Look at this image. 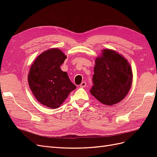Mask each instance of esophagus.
Listing matches in <instances>:
<instances>
[{
    "mask_svg": "<svg viewBox=\"0 0 157 157\" xmlns=\"http://www.w3.org/2000/svg\"><path fill=\"white\" fill-rule=\"evenodd\" d=\"M86 86V83L85 82H82L81 84H80V88H84V87H85Z\"/></svg>",
    "mask_w": 157,
    "mask_h": 157,
    "instance_id": "esophagus-1",
    "label": "esophagus"
}]
</instances>
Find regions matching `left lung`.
I'll return each instance as SVG.
<instances>
[{
    "mask_svg": "<svg viewBox=\"0 0 157 157\" xmlns=\"http://www.w3.org/2000/svg\"><path fill=\"white\" fill-rule=\"evenodd\" d=\"M93 96L101 103L113 105L121 102L129 92L132 84L131 66L122 54L103 49L95 59Z\"/></svg>",
    "mask_w": 157,
    "mask_h": 157,
    "instance_id": "8db88e82",
    "label": "left lung"
}]
</instances>
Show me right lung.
I'll return each mask as SVG.
<instances>
[{
  "mask_svg": "<svg viewBox=\"0 0 157 157\" xmlns=\"http://www.w3.org/2000/svg\"><path fill=\"white\" fill-rule=\"evenodd\" d=\"M67 58L58 48H51L41 53L31 65L28 83L38 101L52 109L60 107L77 86L60 66Z\"/></svg>",
  "mask_w": 157,
  "mask_h": 157,
  "instance_id": "right-lung-1",
  "label": "right lung"
}]
</instances>
